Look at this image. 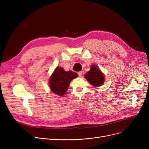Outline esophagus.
Returning <instances> with one entry per match:
<instances>
[{"label":"esophagus","instance_id":"34e87169","mask_svg":"<svg viewBox=\"0 0 149 149\" xmlns=\"http://www.w3.org/2000/svg\"><path fill=\"white\" fill-rule=\"evenodd\" d=\"M78 74H79V77H81L82 76V72L81 71H80V72H78Z\"/></svg>","mask_w":149,"mask_h":149}]
</instances>
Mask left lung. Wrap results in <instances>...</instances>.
Returning a JSON list of instances; mask_svg holds the SVG:
<instances>
[{"mask_svg": "<svg viewBox=\"0 0 149 149\" xmlns=\"http://www.w3.org/2000/svg\"><path fill=\"white\" fill-rule=\"evenodd\" d=\"M85 79L92 86L95 88L103 85L104 82V76L97 66L93 65L91 69L85 75Z\"/></svg>", "mask_w": 149, "mask_h": 149, "instance_id": "1", "label": "left lung"}]
</instances>
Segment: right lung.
Masks as SVG:
<instances>
[{
	"instance_id": "add662e5",
	"label": "right lung",
	"mask_w": 149,
	"mask_h": 149,
	"mask_svg": "<svg viewBox=\"0 0 149 149\" xmlns=\"http://www.w3.org/2000/svg\"><path fill=\"white\" fill-rule=\"evenodd\" d=\"M78 74L72 71H65L60 67H57L49 79V86L51 91L59 96L64 95L68 91L69 85Z\"/></svg>"
}]
</instances>
